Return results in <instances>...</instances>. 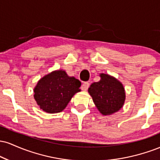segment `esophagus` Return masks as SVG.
<instances>
[{"instance_id": "1", "label": "esophagus", "mask_w": 160, "mask_h": 160, "mask_svg": "<svg viewBox=\"0 0 160 160\" xmlns=\"http://www.w3.org/2000/svg\"><path fill=\"white\" fill-rule=\"evenodd\" d=\"M89 82H84L82 84L81 86V88L82 90H87L88 88H89Z\"/></svg>"}]
</instances>
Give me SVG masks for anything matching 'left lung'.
I'll list each match as a JSON object with an SVG mask.
<instances>
[{"label":"left lung","instance_id":"8db88e82","mask_svg":"<svg viewBox=\"0 0 160 160\" xmlns=\"http://www.w3.org/2000/svg\"><path fill=\"white\" fill-rule=\"evenodd\" d=\"M101 80L92 83L88 92L100 113L110 115L118 111L124 104L123 86L117 79L108 74H101Z\"/></svg>","mask_w":160,"mask_h":160}]
</instances>
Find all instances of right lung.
<instances>
[{
	"label": "right lung",
	"mask_w": 160,
	"mask_h": 160,
	"mask_svg": "<svg viewBox=\"0 0 160 160\" xmlns=\"http://www.w3.org/2000/svg\"><path fill=\"white\" fill-rule=\"evenodd\" d=\"M81 82L68 77L65 71H55L38 81L34 88V99L40 109L49 113L63 111L75 93L80 91Z\"/></svg>",
	"instance_id": "obj_1"
}]
</instances>
